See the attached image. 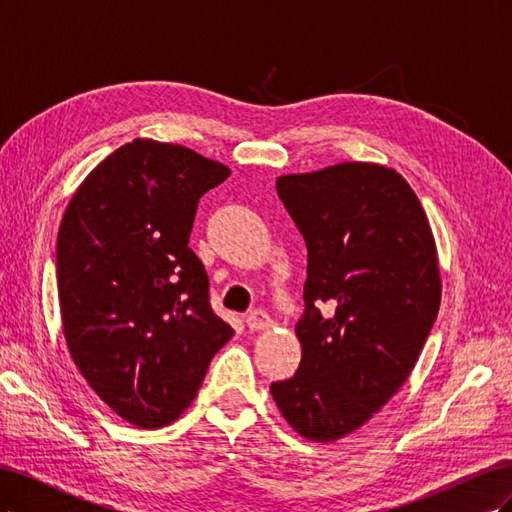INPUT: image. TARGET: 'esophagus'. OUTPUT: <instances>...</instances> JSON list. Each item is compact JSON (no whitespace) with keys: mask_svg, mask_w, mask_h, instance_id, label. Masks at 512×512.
<instances>
[{"mask_svg":"<svg viewBox=\"0 0 512 512\" xmlns=\"http://www.w3.org/2000/svg\"><path fill=\"white\" fill-rule=\"evenodd\" d=\"M245 324H247V327H250L252 331H265V329L271 327L273 320H271V316H269L267 312H262V309H254V312L247 314Z\"/></svg>","mask_w":512,"mask_h":512,"instance_id":"esophagus-1","label":"esophagus"}]
</instances>
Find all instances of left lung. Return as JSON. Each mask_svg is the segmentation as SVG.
<instances>
[{"instance_id": "8db88e82", "label": "left lung", "mask_w": 512, "mask_h": 512, "mask_svg": "<svg viewBox=\"0 0 512 512\" xmlns=\"http://www.w3.org/2000/svg\"><path fill=\"white\" fill-rule=\"evenodd\" d=\"M307 245L303 354L271 384L288 425L333 442L365 425L414 369L442 282L427 215L393 168L344 162L275 181ZM324 302L334 314L322 317Z\"/></svg>"}]
</instances>
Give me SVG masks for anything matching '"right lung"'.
I'll return each instance as SVG.
<instances>
[{
    "instance_id": "1",
    "label": "right lung",
    "mask_w": 512,
    "mask_h": 512,
    "mask_svg": "<svg viewBox=\"0 0 512 512\" xmlns=\"http://www.w3.org/2000/svg\"><path fill=\"white\" fill-rule=\"evenodd\" d=\"M228 175L188 147L136 138L91 170L61 220L68 350L104 404L136 427L173 423L235 333L211 309L207 271L188 247L200 196Z\"/></svg>"
}]
</instances>
